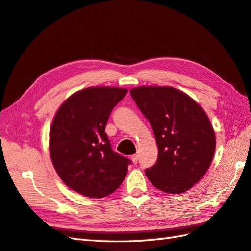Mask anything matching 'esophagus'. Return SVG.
I'll list each match as a JSON object with an SVG mask.
<instances>
[{
    "label": "esophagus",
    "mask_w": 251,
    "mask_h": 251,
    "mask_svg": "<svg viewBox=\"0 0 251 251\" xmlns=\"http://www.w3.org/2000/svg\"><path fill=\"white\" fill-rule=\"evenodd\" d=\"M138 159H139V155H138V154H135V155L131 156V161L134 164L138 163Z\"/></svg>",
    "instance_id": "esophagus-1"
}]
</instances>
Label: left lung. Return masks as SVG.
I'll list each match as a JSON object with an SVG mask.
<instances>
[{
	"label": "left lung",
	"instance_id": "1",
	"mask_svg": "<svg viewBox=\"0 0 251 251\" xmlns=\"http://www.w3.org/2000/svg\"><path fill=\"white\" fill-rule=\"evenodd\" d=\"M155 136L157 162L146 170L148 179L165 193L190 190L209 168L216 149L211 123L190 96L170 86L130 90Z\"/></svg>",
	"mask_w": 251,
	"mask_h": 251
}]
</instances>
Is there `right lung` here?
I'll return each instance as SVG.
<instances>
[{
	"label": "right lung",
	"instance_id": "right-lung-1",
	"mask_svg": "<svg viewBox=\"0 0 251 251\" xmlns=\"http://www.w3.org/2000/svg\"><path fill=\"white\" fill-rule=\"evenodd\" d=\"M127 92L88 87L71 95L56 112L50 130V158L60 179L79 194L104 197L126 177L130 161L112 150L104 129Z\"/></svg>",
	"mask_w": 251,
	"mask_h": 251
}]
</instances>
